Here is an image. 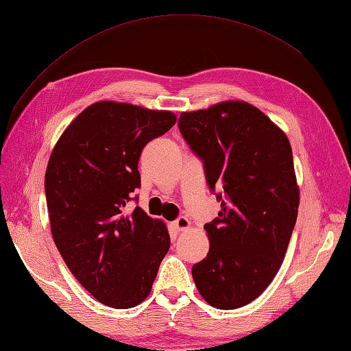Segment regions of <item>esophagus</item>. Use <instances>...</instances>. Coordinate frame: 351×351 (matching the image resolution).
Wrapping results in <instances>:
<instances>
[{
    "instance_id": "1",
    "label": "esophagus",
    "mask_w": 351,
    "mask_h": 351,
    "mask_svg": "<svg viewBox=\"0 0 351 351\" xmlns=\"http://www.w3.org/2000/svg\"><path fill=\"white\" fill-rule=\"evenodd\" d=\"M173 228L176 230H185L190 228V220L187 217H178L175 221H173Z\"/></svg>"
}]
</instances>
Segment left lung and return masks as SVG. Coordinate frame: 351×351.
Segmentation results:
<instances>
[{
  "label": "left lung",
  "instance_id": "left-lung-1",
  "mask_svg": "<svg viewBox=\"0 0 351 351\" xmlns=\"http://www.w3.org/2000/svg\"><path fill=\"white\" fill-rule=\"evenodd\" d=\"M178 126L221 202L205 225L210 252L193 265V279L211 306L241 308L278 274L295 226L300 196L289 140L244 101L185 111Z\"/></svg>",
  "mask_w": 351,
  "mask_h": 351
}]
</instances>
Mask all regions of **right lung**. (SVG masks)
<instances>
[{
  "label": "right lung",
  "mask_w": 351,
  "mask_h": 351,
  "mask_svg": "<svg viewBox=\"0 0 351 351\" xmlns=\"http://www.w3.org/2000/svg\"><path fill=\"white\" fill-rule=\"evenodd\" d=\"M175 123L170 111L95 102L49 156L45 193L52 238L77 280L110 308L143 302L169 252L166 225L140 206L131 213L125 206L140 187L143 147Z\"/></svg>",
  "instance_id": "add662e5"
}]
</instances>
